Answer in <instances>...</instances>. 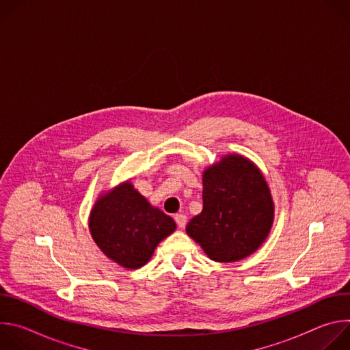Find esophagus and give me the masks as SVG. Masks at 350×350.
Wrapping results in <instances>:
<instances>
[{
	"mask_svg": "<svg viewBox=\"0 0 350 350\" xmlns=\"http://www.w3.org/2000/svg\"><path fill=\"white\" fill-rule=\"evenodd\" d=\"M174 220H176V223H177V226H178L180 228H184L185 224H187V216L183 215V213L176 215V216H174Z\"/></svg>",
	"mask_w": 350,
	"mask_h": 350,
	"instance_id": "1",
	"label": "esophagus"
}]
</instances>
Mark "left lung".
Masks as SVG:
<instances>
[{
    "label": "left lung",
    "mask_w": 350,
    "mask_h": 350,
    "mask_svg": "<svg viewBox=\"0 0 350 350\" xmlns=\"http://www.w3.org/2000/svg\"><path fill=\"white\" fill-rule=\"evenodd\" d=\"M202 212L187 234L219 263L256 252L274 223V201L260 169L239 154L223 155L202 173Z\"/></svg>",
    "instance_id": "8db88e82"
}]
</instances>
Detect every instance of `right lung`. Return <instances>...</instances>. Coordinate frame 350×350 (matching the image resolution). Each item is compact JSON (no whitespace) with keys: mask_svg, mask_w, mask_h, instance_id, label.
<instances>
[{"mask_svg":"<svg viewBox=\"0 0 350 350\" xmlns=\"http://www.w3.org/2000/svg\"><path fill=\"white\" fill-rule=\"evenodd\" d=\"M88 230L108 259L134 270L151 260L157 246L176 231V223L127 180L99 193Z\"/></svg>","mask_w":350,"mask_h":350,"instance_id":"obj_1","label":"right lung"}]
</instances>
